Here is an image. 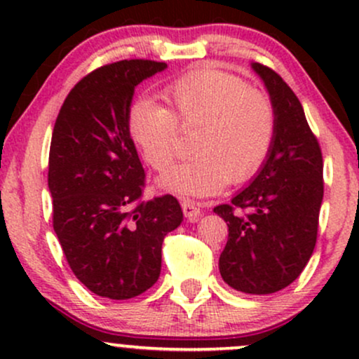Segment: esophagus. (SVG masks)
<instances>
[{"label": "esophagus", "instance_id": "obj_1", "mask_svg": "<svg viewBox=\"0 0 359 359\" xmlns=\"http://www.w3.org/2000/svg\"><path fill=\"white\" fill-rule=\"evenodd\" d=\"M182 211H184V216L191 222H196L201 217V214H203V211L197 208V204L194 203V201H184Z\"/></svg>", "mask_w": 359, "mask_h": 359}]
</instances>
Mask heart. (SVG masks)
Listing matches in <instances>:
<instances>
[{
    "label": "heart",
    "instance_id": "b5f03b06",
    "mask_svg": "<svg viewBox=\"0 0 359 359\" xmlns=\"http://www.w3.org/2000/svg\"><path fill=\"white\" fill-rule=\"evenodd\" d=\"M172 111L151 100L133 102L128 130L145 162L163 172L179 151L180 126L197 128L187 162L158 179L163 191L187 197L221 192L231 180H250L270 154L275 109L269 97L241 77L219 69L197 67L163 90Z\"/></svg>",
    "mask_w": 359,
    "mask_h": 359
}]
</instances>
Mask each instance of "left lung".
<instances>
[{
    "mask_svg": "<svg viewBox=\"0 0 359 359\" xmlns=\"http://www.w3.org/2000/svg\"><path fill=\"white\" fill-rule=\"evenodd\" d=\"M275 109V137L257 175L214 212L228 222L221 277L234 290L266 295L290 285L312 257L323 204V154L287 82L253 62Z\"/></svg>",
    "mask_w": 359,
    "mask_h": 359,
    "instance_id": "left-lung-1",
    "label": "left lung"
}]
</instances>
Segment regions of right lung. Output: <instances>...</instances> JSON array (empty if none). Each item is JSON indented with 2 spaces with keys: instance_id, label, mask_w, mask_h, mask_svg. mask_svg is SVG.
Wrapping results in <instances>:
<instances>
[{
  "instance_id": "obj_1",
  "label": "right lung",
  "mask_w": 359,
  "mask_h": 359,
  "mask_svg": "<svg viewBox=\"0 0 359 359\" xmlns=\"http://www.w3.org/2000/svg\"><path fill=\"white\" fill-rule=\"evenodd\" d=\"M165 62L119 60L74 86L53 126L48 191L69 266L100 297L126 300L162 270V243L179 228L174 196L142 201L145 170L128 130L135 88Z\"/></svg>"
}]
</instances>
